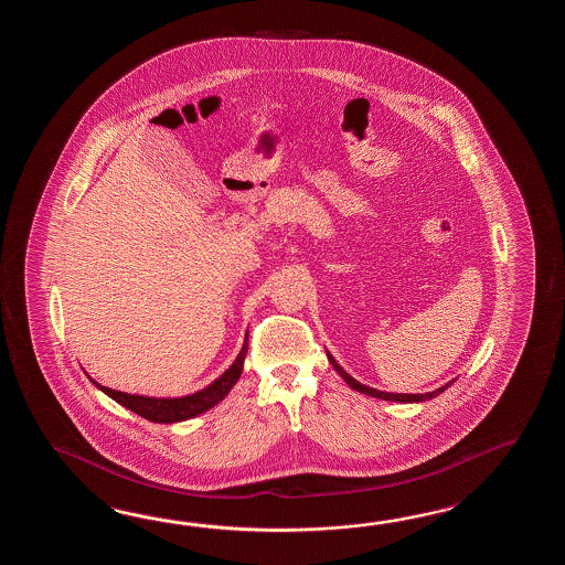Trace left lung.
Segmentation results:
<instances>
[{
    "instance_id": "obj_1",
    "label": "left lung",
    "mask_w": 565,
    "mask_h": 565,
    "mask_svg": "<svg viewBox=\"0 0 565 565\" xmlns=\"http://www.w3.org/2000/svg\"><path fill=\"white\" fill-rule=\"evenodd\" d=\"M327 358L331 361V365L335 367V372L348 382L349 387H353L355 392H361V394H365V396L377 397V399H387V402H424V399H433V397L438 396V394H443L448 385H443V387H438V390H434V392H428V394H390V392H380V390H373V387H367V385L360 384L358 380H353L351 375H349L335 360H333V355H329L327 353Z\"/></svg>"
}]
</instances>
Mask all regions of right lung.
I'll return each instance as SVG.
<instances>
[{
	"instance_id": "obj_1",
	"label": "right lung",
	"mask_w": 565,
	"mask_h": 565,
	"mask_svg": "<svg viewBox=\"0 0 565 565\" xmlns=\"http://www.w3.org/2000/svg\"><path fill=\"white\" fill-rule=\"evenodd\" d=\"M248 351V341H244L238 358L230 365L226 372L217 377L216 382L195 392L192 396L183 397H147L135 396V394H125L110 390L105 385L96 384L95 380H90L93 384L103 390L108 397H113L115 402H119L120 406L131 409L135 414H139L141 418L149 422H159V424H171V422L190 420L193 416L202 414L205 409L214 408L224 397L228 396L232 385L238 382L242 367H244V358Z\"/></svg>"
}]
</instances>
